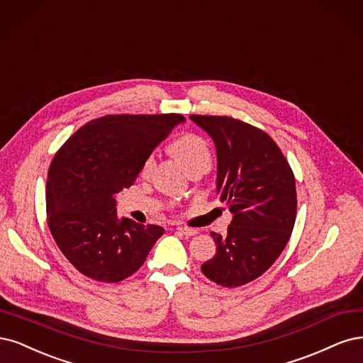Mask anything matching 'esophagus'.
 <instances>
[{
    "instance_id": "esophagus-1",
    "label": "esophagus",
    "mask_w": 363,
    "mask_h": 363,
    "mask_svg": "<svg viewBox=\"0 0 363 363\" xmlns=\"http://www.w3.org/2000/svg\"><path fill=\"white\" fill-rule=\"evenodd\" d=\"M177 230H178V232H181L182 235H185V237H193V235H196V233H197V230H196V229L185 228V226H178V228H177Z\"/></svg>"
}]
</instances>
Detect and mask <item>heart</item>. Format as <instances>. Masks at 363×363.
Instances as JSON below:
<instances>
[{
  "instance_id": "heart-1",
  "label": "heart",
  "mask_w": 363,
  "mask_h": 363,
  "mask_svg": "<svg viewBox=\"0 0 363 363\" xmlns=\"http://www.w3.org/2000/svg\"><path fill=\"white\" fill-rule=\"evenodd\" d=\"M172 154L177 157L181 164L185 167L186 172L193 169H203L208 170L209 164H211V152L206 145L205 140L194 134H186L174 140L170 145ZM155 167V157L147 155L142 164V174L147 177V174L154 170Z\"/></svg>"
}]
</instances>
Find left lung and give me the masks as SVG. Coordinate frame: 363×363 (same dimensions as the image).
<instances>
[{
  "instance_id": "obj_1",
  "label": "left lung",
  "mask_w": 363,
  "mask_h": 363,
  "mask_svg": "<svg viewBox=\"0 0 363 363\" xmlns=\"http://www.w3.org/2000/svg\"><path fill=\"white\" fill-rule=\"evenodd\" d=\"M190 119L216 145V190L232 214L225 237L211 232L217 249L202 273L221 286H241L265 273L288 244L297 213L294 174L258 128L218 116Z\"/></svg>"
}]
</instances>
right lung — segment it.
<instances>
[{
  "label": "right lung",
  "mask_w": 363,
  "mask_h": 363,
  "mask_svg": "<svg viewBox=\"0 0 363 363\" xmlns=\"http://www.w3.org/2000/svg\"><path fill=\"white\" fill-rule=\"evenodd\" d=\"M181 114H118L90 121L57 152L46 181L48 226L58 249L79 273L99 282L134 274L164 233L116 213L147 155Z\"/></svg>",
  "instance_id": "add662e5"
}]
</instances>
